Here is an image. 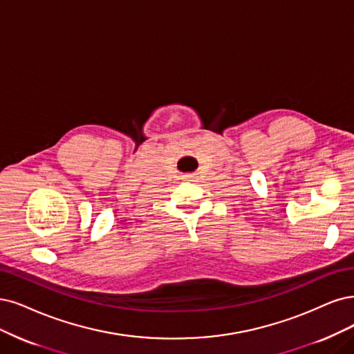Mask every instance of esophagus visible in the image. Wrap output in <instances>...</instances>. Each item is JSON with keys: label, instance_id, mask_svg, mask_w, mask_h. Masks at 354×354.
<instances>
[{"label": "esophagus", "instance_id": "1", "mask_svg": "<svg viewBox=\"0 0 354 354\" xmlns=\"http://www.w3.org/2000/svg\"><path fill=\"white\" fill-rule=\"evenodd\" d=\"M189 178H191V176H185V178H184V179H189Z\"/></svg>", "mask_w": 354, "mask_h": 354}]
</instances>
